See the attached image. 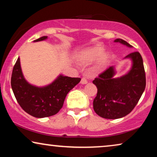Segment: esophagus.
I'll list each match as a JSON object with an SVG mask.
<instances>
[{"instance_id":"34e87169","label":"esophagus","mask_w":157,"mask_h":157,"mask_svg":"<svg viewBox=\"0 0 157 157\" xmlns=\"http://www.w3.org/2000/svg\"><path fill=\"white\" fill-rule=\"evenodd\" d=\"M88 83V81L87 79L85 78V77H83L82 78H81V84H86Z\"/></svg>"}]
</instances>
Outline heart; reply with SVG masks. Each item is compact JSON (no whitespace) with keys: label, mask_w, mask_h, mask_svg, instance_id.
Wrapping results in <instances>:
<instances>
[{"label":"heart","mask_w":157,"mask_h":157,"mask_svg":"<svg viewBox=\"0 0 157 157\" xmlns=\"http://www.w3.org/2000/svg\"><path fill=\"white\" fill-rule=\"evenodd\" d=\"M110 58V53L105 51V48L101 45L97 44L89 47L81 51L78 56V60L83 65H88L97 60L95 67L96 71L100 70L106 65Z\"/></svg>","instance_id":"b5f03b06"}]
</instances>
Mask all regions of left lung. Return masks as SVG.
Instances as JSON below:
<instances>
[{
	"label": "left lung",
	"instance_id": "left-lung-1",
	"mask_svg": "<svg viewBox=\"0 0 157 157\" xmlns=\"http://www.w3.org/2000/svg\"><path fill=\"white\" fill-rule=\"evenodd\" d=\"M119 42L132 48L121 38ZM125 59L132 61V68L128 74L119 78H113L114 67L111 66L93 81L97 87V94L94 99V110L99 117L116 119L128 114L140 99L146 87V75L143 59L137 51L131 53Z\"/></svg>",
	"mask_w": 157,
	"mask_h": 157
}]
</instances>
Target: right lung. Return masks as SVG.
Masks as SVG:
<instances>
[{"label": "right lung", "instance_id": "obj_1", "mask_svg": "<svg viewBox=\"0 0 157 157\" xmlns=\"http://www.w3.org/2000/svg\"><path fill=\"white\" fill-rule=\"evenodd\" d=\"M43 36L34 42L46 40ZM80 78H71L60 75L48 86L37 87L30 84L23 76L18 58L13 68L11 87L14 96L21 108L29 114L36 118L55 115L63 105L67 94L80 82Z\"/></svg>", "mask_w": 157, "mask_h": 157}]
</instances>
